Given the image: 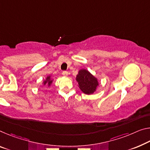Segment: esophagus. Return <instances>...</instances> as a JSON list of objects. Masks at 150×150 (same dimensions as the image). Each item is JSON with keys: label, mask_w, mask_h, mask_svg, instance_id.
Masks as SVG:
<instances>
[{"label": "esophagus", "mask_w": 150, "mask_h": 150, "mask_svg": "<svg viewBox=\"0 0 150 150\" xmlns=\"http://www.w3.org/2000/svg\"><path fill=\"white\" fill-rule=\"evenodd\" d=\"M62 74H63V75L64 76V77H67V76H68V72H67V71H63Z\"/></svg>", "instance_id": "1"}]
</instances>
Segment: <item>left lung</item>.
Returning a JSON list of instances; mask_svg holds the SVG:
<instances>
[{
    "mask_svg": "<svg viewBox=\"0 0 150 150\" xmlns=\"http://www.w3.org/2000/svg\"><path fill=\"white\" fill-rule=\"evenodd\" d=\"M75 79L81 91L86 95L93 93L99 85L97 78L85 69H81L79 71Z\"/></svg>",
    "mask_w": 150,
    "mask_h": 150,
    "instance_id": "1",
    "label": "left lung"
}]
</instances>
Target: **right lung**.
I'll list each match as a JSON object with an SVG mask.
<instances>
[{
	"mask_svg": "<svg viewBox=\"0 0 150 150\" xmlns=\"http://www.w3.org/2000/svg\"><path fill=\"white\" fill-rule=\"evenodd\" d=\"M53 79H52L51 75H48L42 81V85H47L48 87H50L53 83Z\"/></svg>",
	"mask_w": 150,
	"mask_h": 150,
	"instance_id": "add662e5",
	"label": "right lung"
}]
</instances>
